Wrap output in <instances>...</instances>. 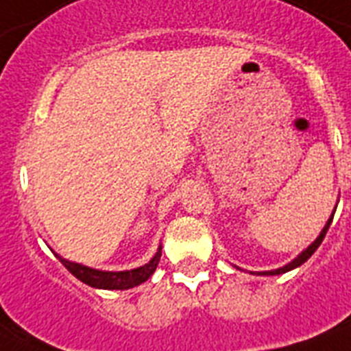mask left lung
Returning a JSON list of instances; mask_svg holds the SVG:
<instances>
[{
  "mask_svg": "<svg viewBox=\"0 0 351 351\" xmlns=\"http://www.w3.org/2000/svg\"><path fill=\"white\" fill-rule=\"evenodd\" d=\"M333 213H335V211H333ZM332 220H333V215H332V217H330V220H328V222H326V226H324V230L321 231V234L317 237L315 242H313V244H311L310 247H308V250L302 251V253H300V255L297 256L295 261L289 262L288 266L278 267V269H273V271H258V273H256V275H280V273H286V271H289V269H293V267H299L300 264H304V262L308 261V258H310V256L313 255V253H315L317 247L321 245V242H322V240H324V237H326L328 228H330V224H332Z\"/></svg>",
  "mask_w": 351,
  "mask_h": 351,
  "instance_id": "left-lung-1",
  "label": "left lung"
}]
</instances>
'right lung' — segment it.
I'll use <instances>...</instances> for the list:
<instances>
[{"label": "right lung", "instance_id": "right-lung-1", "mask_svg": "<svg viewBox=\"0 0 351 351\" xmlns=\"http://www.w3.org/2000/svg\"><path fill=\"white\" fill-rule=\"evenodd\" d=\"M56 256L60 258V262H62L63 266L73 273L74 277L78 278V280H82V282L89 284L93 288L129 289L138 286V284L145 282V280L153 275L156 266H158L160 256H162V247H160L158 253H156L145 266H140L136 267V269H131V271H98V269H93V267L65 261V258H62L60 255Z\"/></svg>", "mask_w": 351, "mask_h": 351}]
</instances>
